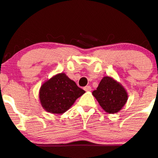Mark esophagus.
<instances>
[{"label":"esophagus","mask_w":158,"mask_h":158,"mask_svg":"<svg viewBox=\"0 0 158 158\" xmlns=\"http://www.w3.org/2000/svg\"><path fill=\"white\" fill-rule=\"evenodd\" d=\"M84 90H85V91H90L91 90V87H90V85H88V86H85V87H84Z\"/></svg>","instance_id":"obj_1"}]
</instances>
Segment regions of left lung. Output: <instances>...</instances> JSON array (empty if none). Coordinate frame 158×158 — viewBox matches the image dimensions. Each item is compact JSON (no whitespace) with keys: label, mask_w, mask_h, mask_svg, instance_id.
<instances>
[{"label":"left lung","mask_w":158,"mask_h":158,"mask_svg":"<svg viewBox=\"0 0 158 158\" xmlns=\"http://www.w3.org/2000/svg\"><path fill=\"white\" fill-rule=\"evenodd\" d=\"M92 94L108 114H115L121 111L128 99V94L124 86L109 76L103 77Z\"/></svg>","instance_id":"1"}]
</instances>
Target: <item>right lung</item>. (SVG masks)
Masks as SVG:
<instances>
[{"mask_svg": "<svg viewBox=\"0 0 158 158\" xmlns=\"http://www.w3.org/2000/svg\"><path fill=\"white\" fill-rule=\"evenodd\" d=\"M85 91L61 73L47 80L41 85L39 97L45 111L51 114H61L68 111L79 97Z\"/></svg>", "mask_w": 158, "mask_h": 158, "instance_id": "obj_1", "label": "right lung"}]
</instances>
